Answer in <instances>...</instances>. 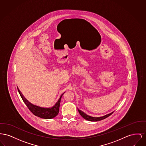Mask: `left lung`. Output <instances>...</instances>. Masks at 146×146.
<instances>
[{"label":"left lung","instance_id":"8db88e82","mask_svg":"<svg viewBox=\"0 0 146 146\" xmlns=\"http://www.w3.org/2000/svg\"><path fill=\"white\" fill-rule=\"evenodd\" d=\"M78 111L80 114L81 115V116H82L83 118H84V119H86V120H88V121H100V120H103V119H104L108 117V116H109L110 115H111V114L113 113V112H114V111H113V112H112V113H109V114H108L104 115V116H103L95 117H92V116H89V115H87V114H86L84 113V112L82 111H81V110H79L78 109Z\"/></svg>","mask_w":146,"mask_h":146}]
</instances>
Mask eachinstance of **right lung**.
<instances>
[{
    "mask_svg": "<svg viewBox=\"0 0 146 146\" xmlns=\"http://www.w3.org/2000/svg\"><path fill=\"white\" fill-rule=\"evenodd\" d=\"M17 90L21 98L23 100V102L25 103L26 106L34 115L42 119H50L54 118V117H55L58 114L59 111V107H60L61 98L65 92L60 96L59 99L58 100V102L55 103V104L53 107L51 108H42L36 106L31 104V103H30L23 97V94L20 91L18 88H17Z\"/></svg>",
    "mask_w": 146,
    "mask_h": 146,
    "instance_id": "add662e5",
    "label": "right lung"
}]
</instances>
